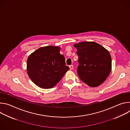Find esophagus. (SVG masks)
Returning a JSON list of instances; mask_svg holds the SVG:
<instances>
[{"label": "esophagus", "mask_w": 130, "mask_h": 130, "mask_svg": "<svg viewBox=\"0 0 130 130\" xmlns=\"http://www.w3.org/2000/svg\"><path fill=\"white\" fill-rule=\"evenodd\" d=\"M73 65H70V66H69L70 70H72V69H73Z\"/></svg>", "instance_id": "1"}]
</instances>
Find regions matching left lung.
I'll list each match as a JSON object with an SVG mask.
<instances>
[{
    "label": "left lung",
    "instance_id": "left-lung-1",
    "mask_svg": "<svg viewBox=\"0 0 130 130\" xmlns=\"http://www.w3.org/2000/svg\"><path fill=\"white\" fill-rule=\"evenodd\" d=\"M79 56L77 72L80 79L91 87H97L108 77L112 59L108 51L94 42H83L73 45Z\"/></svg>",
    "mask_w": 130,
    "mask_h": 130
}]
</instances>
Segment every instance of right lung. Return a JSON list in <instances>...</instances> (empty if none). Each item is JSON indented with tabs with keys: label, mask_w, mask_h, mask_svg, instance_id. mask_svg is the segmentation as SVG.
<instances>
[{
	"label": "right lung",
	"mask_w": 130,
	"mask_h": 130,
	"mask_svg": "<svg viewBox=\"0 0 130 130\" xmlns=\"http://www.w3.org/2000/svg\"><path fill=\"white\" fill-rule=\"evenodd\" d=\"M60 49L53 46L42 47L28 57V75L37 86L44 89L52 88L69 70L64 57L60 53Z\"/></svg>",
	"instance_id": "add662e5"
}]
</instances>
